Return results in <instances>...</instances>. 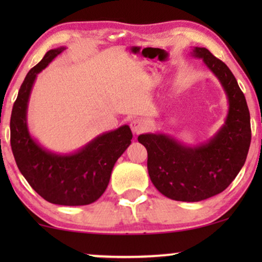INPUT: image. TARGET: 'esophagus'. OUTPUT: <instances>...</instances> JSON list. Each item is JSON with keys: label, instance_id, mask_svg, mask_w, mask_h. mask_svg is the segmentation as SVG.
<instances>
[{"label": "esophagus", "instance_id": "1", "mask_svg": "<svg viewBox=\"0 0 262 262\" xmlns=\"http://www.w3.org/2000/svg\"><path fill=\"white\" fill-rule=\"evenodd\" d=\"M130 128L134 134H140L146 129V123L141 118H135V120L130 122Z\"/></svg>", "mask_w": 262, "mask_h": 262}]
</instances>
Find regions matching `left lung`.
Masks as SVG:
<instances>
[{
    "label": "left lung",
    "instance_id": "left-lung-1",
    "mask_svg": "<svg viewBox=\"0 0 262 262\" xmlns=\"http://www.w3.org/2000/svg\"><path fill=\"white\" fill-rule=\"evenodd\" d=\"M190 54L202 58L225 91L229 110L225 123L205 144L188 146L167 134H141L138 140L147 149V169L153 186L166 198L196 202L222 193L245 165L252 130L246 97L224 62L206 48Z\"/></svg>",
    "mask_w": 262,
    "mask_h": 262
}]
</instances>
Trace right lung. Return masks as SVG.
I'll return each instance as SVG.
<instances>
[{"instance_id":"right-lung-1","label":"right lung","mask_w":262,"mask_h":262,"mask_svg":"<svg viewBox=\"0 0 262 262\" xmlns=\"http://www.w3.org/2000/svg\"><path fill=\"white\" fill-rule=\"evenodd\" d=\"M49 50L27 73L10 117V146L20 172L45 200L63 206H82L98 200L109 184L115 163L132 144L129 125L106 132L76 152L61 155L44 148L27 125V106L37 75L64 50Z\"/></svg>"}]
</instances>
